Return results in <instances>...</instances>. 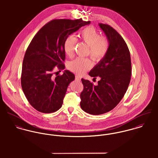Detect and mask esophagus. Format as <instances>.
Returning a JSON list of instances; mask_svg holds the SVG:
<instances>
[{"label":"esophagus","instance_id":"1","mask_svg":"<svg viewBox=\"0 0 158 158\" xmlns=\"http://www.w3.org/2000/svg\"><path fill=\"white\" fill-rule=\"evenodd\" d=\"M75 80L77 81H80L81 80V77L78 75H75Z\"/></svg>","mask_w":158,"mask_h":158}]
</instances>
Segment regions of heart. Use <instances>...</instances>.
Here are the masks:
<instances>
[{"label":"heart","mask_w":158,"mask_h":158,"mask_svg":"<svg viewBox=\"0 0 158 158\" xmlns=\"http://www.w3.org/2000/svg\"><path fill=\"white\" fill-rule=\"evenodd\" d=\"M80 39L89 46L88 54L95 61H102L107 55L110 48V41L92 27H88L79 33ZM77 40L73 35H69L64 42V50L69 56H72L74 53V47ZM93 63L88 58L78 57L70 61L68 64L69 69L73 73L83 74L90 69Z\"/></svg>","instance_id":"1"}]
</instances>
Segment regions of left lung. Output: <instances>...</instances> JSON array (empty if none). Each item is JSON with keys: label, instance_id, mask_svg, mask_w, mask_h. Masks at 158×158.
<instances>
[{"label": "left lung", "instance_id": "obj_1", "mask_svg": "<svg viewBox=\"0 0 158 158\" xmlns=\"http://www.w3.org/2000/svg\"><path fill=\"white\" fill-rule=\"evenodd\" d=\"M110 41L106 56L89 73L96 78L98 85L81 79L83 90L80 94V106L86 113L100 115L114 109L120 102L128 88L131 76V61L128 45L112 27L100 23Z\"/></svg>", "mask_w": 158, "mask_h": 158}]
</instances>
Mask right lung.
I'll return each mask as SVG.
<instances>
[{
    "instance_id": "right-lung-1",
    "label": "right lung",
    "mask_w": 158,
    "mask_h": 158,
    "mask_svg": "<svg viewBox=\"0 0 158 158\" xmlns=\"http://www.w3.org/2000/svg\"><path fill=\"white\" fill-rule=\"evenodd\" d=\"M89 23L82 19H53L32 39L24 55L21 81L28 102L36 110L53 113L62 106L68 85L75 75L66 70L63 75L56 74L53 70L65 68L66 38Z\"/></svg>"
}]
</instances>
